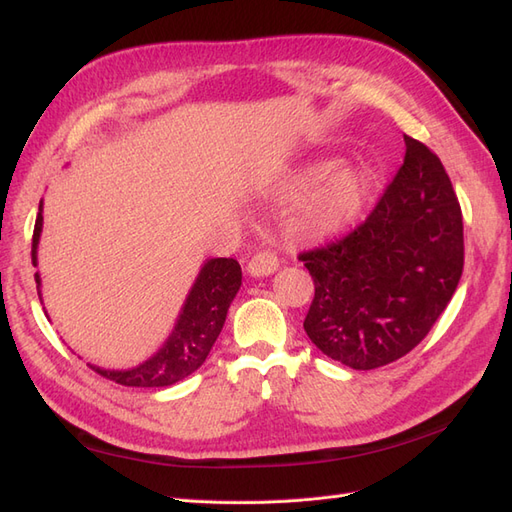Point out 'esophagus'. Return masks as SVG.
Here are the masks:
<instances>
[{"mask_svg":"<svg viewBox=\"0 0 512 512\" xmlns=\"http://www.w3.org/2000/svg\"><path fill=\"white\" fill-rule=\"evenodd\" d=\"M277 267H280V258H277V254L271 250H260L252 256L250 262H247V273L254 277H265L271 275Z\"/></svg>","mask_w":512,"mask_h":512,"instance_id":"esophagus-1","label":"esophagus"}]
</instances>
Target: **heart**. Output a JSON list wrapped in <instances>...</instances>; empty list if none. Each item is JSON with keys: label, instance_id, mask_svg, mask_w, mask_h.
<instances>
[{"label": "heart", "instance_id": "1", "mask_svg": "<svg viewBox=\"0 0 512 512\" xmlns=\"http://www.w3.org/2000/svg\"><path fill=\"white\" fill-rule=\"evenodd\" d=\"M327 164H318L307 170L297 181L301 192L314 190L305 198L301 222L316 235H331L356 220L367 203L371 179L363 168L342 166L331 170Z\"/></svg>", "mask_w": 512, "mask_h": 512}]
</instances>
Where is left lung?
Wrapping results in <instances>:
<instances>
[{
    "label": "left lung",
    "mask_w": 512,
    "mask_h": 512,
    "mask_svg": "<svg viewBox=\"0 0 512 512\" xmlns=\"http://www.w3.org/2000/svg\"><path fill=\"white\" fill-rule=\"evenodd\" d=\"M404 141V164L365 222L299 254L316 288L303 329L352 369L389 365L421 344L463 271L453 183L427 145Z\"/></svg>",
    "instance_id": "obj_1"
}]
</instances>
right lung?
Wrapping results in <instances>:
<instances>
[{"label":"right lung","instance_id":"add662e5","mask_svg":"<svg viewBox=\"0 0 512 512\" xmlns=\"http://www.w3.org/2000/svg\"><path fill=\"white\" fill-rule=\"evenodd\" d=\"M42 232V203L34 226L32 237V262L36 267V250ZM38 297H40V275L36 273ZM241 286V267L235 258H211L200 269L196 282L185 299L183 312L170 333L166 344L151 356L149 361L134 369L111 371L89 365L106 380H113L123 386H143V389H158L170 386L190 374L205 363L215 339H218L228 307L235 299Z\"/></svg>","mask_w":512,"mask_h":512}]
</instances>
